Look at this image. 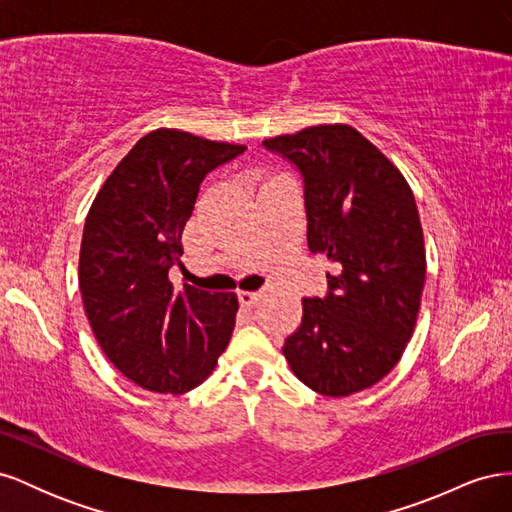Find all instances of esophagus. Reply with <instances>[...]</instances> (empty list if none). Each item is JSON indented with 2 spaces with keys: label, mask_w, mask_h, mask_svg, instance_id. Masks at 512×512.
I'll return each instance as SVG.
<instances>
[{
  "label": "esophagus",
  "mask_w": 512,
  "mask_h": 512,
  "mask_svg": "<svg viewBox=\"0 0 512 512\" xmlns=\"http://www.w3.org/2000/svg\"><path fill=\"white\" fill-rule=\"evenodd\" d=\"M237 297H239V303H241V305L250 307V305H254V303L258 301L260 294H258V292H252V290H239Z\"/></svg>",
  "instance_id": "esophagus-1"
}]
</instances>
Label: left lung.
I'll list each match as a JSON object with an SVG mask.
<instances>
[{
    "label": "left lung",
    "mask_w": 512,
    "mask_h": 512,
    "mask_svg": "<svg viewBox=\"0 0 512 512\" xmlns=\"http://www.w3.org/2000/svg\"><path fill=\"white\" fill-rule=\"evenodd\" d=\"M303 179L307 245L324 254L327 294L303 299L284 356L329 397L369 389L404 354L425 286L423 228L412 190L380 149L344 123L262 141Z\"/></svg>",
    "instance_id": "8db88e82"
}]
</instances>
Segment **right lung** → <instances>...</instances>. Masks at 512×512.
<instances>
[{
    "label": "right lung",
    "mask_w": 512,
    "mask_h": 512,
    "mask_svg": "<svg viewBox=\"0 0 512 512\" xmlns=\"http://www.w3.org/2000/svg\"><path fill=\"white\" fill-rule=\"evenodd\" d=\"M243 151L156 130L117 164L87 213L79 258L87 320L108 361L147 391L196 389L230 342L237 294L177 292L168 271L183 267L181 235L200 183Z\"/></svg>",
    "instance_id": "1"
}]
</instances>
